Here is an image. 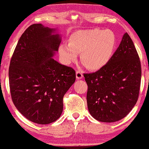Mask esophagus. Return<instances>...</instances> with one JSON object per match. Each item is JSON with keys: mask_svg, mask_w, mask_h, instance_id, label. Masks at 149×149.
<instances>
[{"mask_svg": "<svg viewBox=\"0 0 149 149\" xmlns=\"http://www.w3.org/2000/svg\"><path fill=\"white\" fill-rule=\"evenodd\" d=\"M83 73L79 70H77L76 71V78L77 79H81L83 78Z\"/></svg>", "mask_w": 149, "mask_h": 149, "instance_id": "esophagus-1", "label": "esophagus"}]
</instances>
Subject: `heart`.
<instances>
[{"label": "heart", "mask_w": 149, "mask_h": 149, "mask_svg": "<svg viewBox=\"0 0 149 149\" xmlns=\"http://www.w3.org/2000/svg\"><path fill=\"white\" fill-rule=\"evenodd\" d=\"M69 45L59 46V52L66 64L76 60L78 53L80 61L89 70L97 71L109 62L116 47V38L111 30L91 29L74 32L69 38Z\"/></svg>", "instance_id": "obj_1"}]
</instances>
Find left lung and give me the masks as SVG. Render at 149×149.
<instances>
[{
  "label": "left lung",
  "mask_w": 149,
  "mask_h": 149,
  "mask_svg": "<svg viewBox=\"0 0 149 149\" xmlns=\"http://www.w3.org/2000/svg\"><path fill=\"white\" fill-rule=\"evenodd\" d=\"M90 113L101 122L123 119L137 102L141 78L139 57L125 33L109 62L96 72L84 73Z\"/></svg>",
  "instance_id": "8db88e82"
}]
</instances>
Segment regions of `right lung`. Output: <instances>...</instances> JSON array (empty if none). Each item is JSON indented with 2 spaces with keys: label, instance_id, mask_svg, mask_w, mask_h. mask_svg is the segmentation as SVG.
Here are the masks:
<instances>
[{
  "label": "right lung",
  "instance_id": "add662e5",
  "mask_svg": "<svg viewBox=\"0 0 149 149\" xmlns=\"http://www.w3.org/2000/svg\"><path fill=\"white\" fill-rule=\"evenodd\" d=\"M41 24L29 26L20 37L10 60L9 84L15 107L37 124L54 122L63 111V97L76 80L73 68L52 57L61 38Z\"/></svg>",
  "mask_w": 149,
  "mask_h": 149
}]
</instances>
